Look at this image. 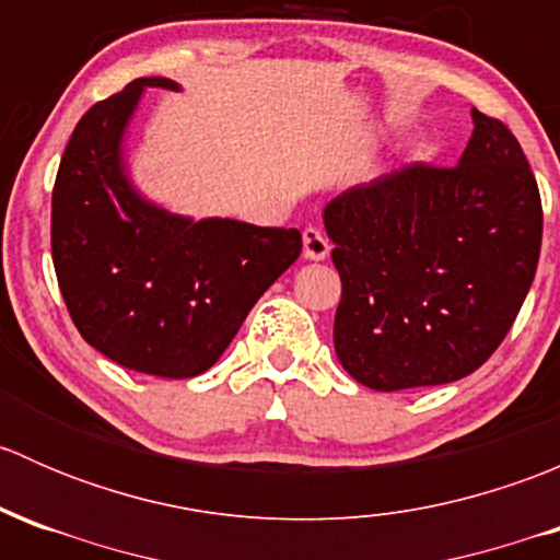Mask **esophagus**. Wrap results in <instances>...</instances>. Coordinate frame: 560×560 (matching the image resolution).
Returning <instances> with one entry per match:
<instances>
[{
  "mask_svg": "<svg viewBox=\"0 0 560 560\" xmlns=\"http://www.w3.org/2000/svg\"><path fill=\"white\" fill-rule=\"evenodd\" d=\"M327 254H330V241H327V235L322 233L319 228L303 230V257L319 262V259H325Z\"/></svg>",
  "mask_w": 560,
  "mask_h": 560,
  "instance_id": "esophagus-1",
  "label": "esophagus"
}]
</instances>
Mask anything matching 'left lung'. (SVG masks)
<instances>
[{"label": "left lung", "instance_id": "1", "mask_svg": "<svg viewBox=\"0 0 560 560\" xmlns=\"http://www.w3.org/2000/svg\"><path fill=\"white\" fill-rule=\"evenodd\" d=\"M455 167H404L325 206L341 303L336 354L360 385L457 382L521 312L541 246V200L515 135L471 110Z\"/></svg>", "mask_w": 560, "mask_h": 560}]
</instances>
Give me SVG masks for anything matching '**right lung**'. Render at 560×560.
Here are the masks:
<instances>
[{
	"label": "right lung",
	"instance_id": "right-lung-1",
	"mask_svg": "<svg viewBox=\"0 0 560 560\" xmlns=\"http://www.w3.org/2000/svg\"><path fill=\"white\" fill-rule=\"evenodd\" d=\"M138 78L78 121L50 202L56 279L81 336L140 374L189 380L211 369L262 292L301 257V233L175 213L138 189L127 135Z\"/></svg>",
	"mask_w": 560,
	"mask_h": 560
}]
</instances>
